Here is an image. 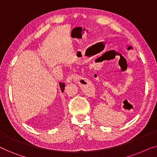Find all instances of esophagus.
Listing matches in <instances>:
<instances>
[{
    "instance_id": "34e87169",
    "label": "esophagus",
    "mask_w": 157,
    "mask_h": 157,
    "mask_svg": "<svg viewBox=\"0 0 157 157\" xmlns=\"http://www.w3.org/2000/svg\"><path fill=\"white\" fill-rule=\"evenodd\" d=\"M76 78V76H75L74 74H71V75H68V76H67V78L66 79V81L67 83L70 82L71 81L73 80V79H75Z\"/></svg>"
}]
</instances>
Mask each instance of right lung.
Segmentation results:
<instances>
[{
  "instance_id": "add662e5",
  "label": "right lung",
  "mask_w": 157,
  "mask_h": 157,
  "mask_svg": "<svg viewBox=\"0 0 157 157\" xmlns=\"http://www.w3.org/2000/svg\"><path fill=\"white\" fill-rule=\"evenodd\" d=\"M59 86H60V88H61V91L63 92L64 88H65V83L60 82L59 83Z\"/></svg>"
}]
</instances>
